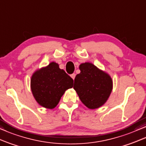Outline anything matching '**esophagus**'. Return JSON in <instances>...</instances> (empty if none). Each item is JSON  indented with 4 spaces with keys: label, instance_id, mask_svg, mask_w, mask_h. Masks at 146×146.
I'll return each instance as SVG.
<instances>
[{
    "label": "esophagus",
    "instance_id": "1",
    "mask_svg": "<svg viewBox=\"0 0 146 146\" xmlns=\"http://www.w3.org/2000/svg\"><path fill=\"white\" fill-rule=\"evenodd\" d=\"M75 75H75V73H73V74H71V78L73 79H75Z\"/></svg>",
    "mask_w": 146,
    "mask_h": 146
}]
</instances>
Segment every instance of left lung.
Segmentation results:
<instances>
[{
	"label": "left lung",
	"mask_w": 146,
	"mask_h": 146,
	"mask_svg": "<svg viewBox=\"0 0 146 146\" xmlns=\"http://www.w3.org/2000/svg\"><path fill=\"white\" fill-rule=\"evenodd\" d=\"M80 73L75 78L73 89L87 108H100L108 100L113 89L110 75L91 63L79 65Z\"/></svg>",
	"instance_id": "1"
}]
</instances>
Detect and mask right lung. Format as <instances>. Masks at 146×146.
I'll return each mask as SVG.
<instances>
[{"label": "right lung", "instance_id": "right-lung-1", "mask_svg": "<svg viewBox=\"0 0 146 146\" xmlns=\"http://www.w3.org/2000/svg\"><path fill=\"white\" fill-rule=\"evenodd\" d=\"M73 85V79L55 62L36 70L31 79L35 99L40 106L47 109L55 108L65 91L72 88Z\"/></svg>", "mask_w": 146, "mask_h": 146}]
</instances>
